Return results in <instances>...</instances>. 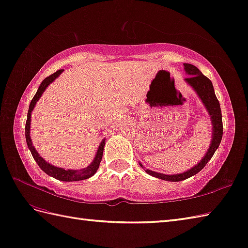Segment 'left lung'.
<instances>
[{
    "label": "left lung",
    "instance_id": "1",
    "mask_svg": "<svg viewBox=\"0 0 248 248\" xmlns=\"http://www.w3.org/2000/svg\"><path fill=\"white\" fill-rule=\"evenodd\" d=\"M184 70L185 73L189 76V77L184 79L185 82L189 84L196 92V94L199 96V98L201 99L202 104L204 105V107L206 111H208V113L211 118V123H212V126H213V127H212V140H211V144L209 146V149L206 151L205 155L202 157V159L198 164L195 165L193 168L185 171L183 173H178V174L158 173L150 169H144L142 164L139 163V165L142 167L148 174L155 176V178L160 179V180L170 181V182H179V181L186 180L190 178V176L197 174L199 171L203 169L204 166L208 164L209 160L212 158V156L214 155L215 151L218 149L221 138H223V120H221L220 105L215 95L213 84H212L211 80L208 77H205V76L202 74L198 68L191 64L184 63Z\"/></svg>",
    "mask_w": 248,
    "mask_h": 248
}]
</instances>
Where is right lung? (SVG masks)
Listing matches in <instances>:
<instances>
[{
	"label": "right lung",
	"mask_w": 248,
	"mask_h": 248,
	"mask_svg": "<svg viewBox=\"0 0 248 248\" xmlns=\"http://www.w3.org/2000/svg\"><path fill=\"white\" fill-rule=\"evenodd\" d=\"M62 73H63V69H60V70H58V72H55L54 74L50 75L49 77L45 78L43 80V82L40 83L37 92L34 95V97L31 100V104H30V107H29L28 115H27V123H25V139H27V144L29 146V150L31 151L33 158L39 166V168L42 169L45 173H47L48 175L52 176V178L60 180V181H63V182L82 181V180L91 178V176H93L96 173V171H97L99 164H100V160H102V158H103V152H104L106 139L102 140V142H100V144L98 146L97 152H96V155H95L93 161L87 167V168H83L80 170H74V169L73 170L72 169L65 170L64 168H59V167H55L51 164L47 163V161L45 160L43 157H40V155L34 148V145L32 143L31 136H30V131H31V128H30V126H31V114H32V111L35 107V105H36L38 99L40 98V96H42L43 93L45 92V90L49 87V84L52 83Z\"/></svg>",
	"instance_id": "1"
}]
</instances>
